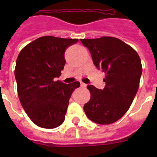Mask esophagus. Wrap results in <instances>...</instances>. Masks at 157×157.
Wrapping results in <instances>:
<instances>
[{"label":"esophagus","mask_w":157,"mask_h":157,"mask_svg":"<svg viewBox=\"0 0 157 157\" xmlns=\"http://www.w3.org/2000/svg\"><path fill=\"white\" fill-rule=\"evenodd\" d=\"M80 85H81L82 87H86V83H83V82H80Z\"/></svg>","instance_id":"1"}]
</instances>
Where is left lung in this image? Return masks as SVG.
Returning a JSON list of instances; mask_svg holds the SVG:
<instances>
[{
	"mask_svg": "<svg viewBox=\"0 0 157 157\" xmlns=\"http://www.w3.org/2000/svg\"><path fill=\"white\" fill-rule=\"evenodd\" d=\"M80 41L90 50L96 68L105 74L103 90L87 86L91 97L84 112L93 122L112 124L127 112L137 94L142 74L140 58L134 48L116 38Z\"/></svg>",
	"mask_w": 157,
	"mask_h": 157,
	"instance_id": "1",
	"label": "left lung"
}]
</instances>
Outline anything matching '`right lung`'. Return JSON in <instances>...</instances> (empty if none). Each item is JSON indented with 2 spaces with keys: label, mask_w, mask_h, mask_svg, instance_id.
<instances>
[{
  "label": "right lung",
  "mask_w": 157,
  "mask_h": 157,
  "mask_svg": "<svg viewBox=\"0 0 157 157\" xmlns=\"http://www.w3.org/2000/svg\"><path fill=\"white\" fill-rule=\"evenodd\" d=\"M77 41L43 36L28 44L17 57L14 74L19 99L39 127L55 128L65 119L71 94L80 83L66 84L55 78L65 65L66 48Z\"/></svg>",
  "instance_id": "obj_1"
}]
</instances>
